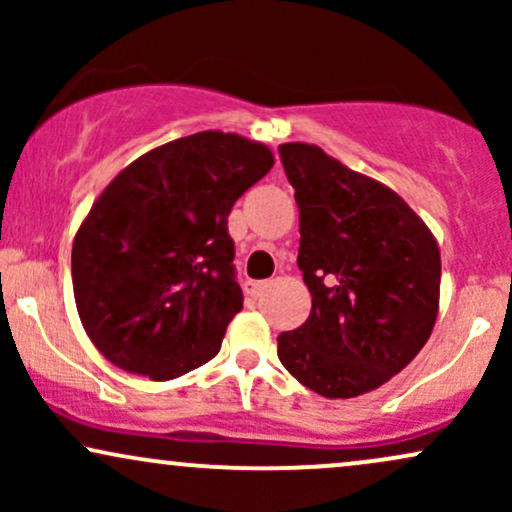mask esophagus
Masks as SVG:
<instances>
[{
  "label": "esophagus",
  "mask_w": 512,
  "mask_h": 512,
  "mask_svg": "<svg viewBox=\"0 0 512 512\" xmlns=\"http://www.w3.org/2000/svg\"><path fill=\"white\" fill-rule=\"evenodd\" d=\"M264 289H267V281H252V279H248L243 284V291L248 293L250 298H260Z\"/></svg>",
  "instance_id": "obj_1"
}]
</instances>
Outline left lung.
I'll use <instances>...</instances> for the list:
<instances>
[{"mask_svg":"<svg viewBox=\"0 0 512 512\" xmlns=\"http://www.w3.org/2000/svg\"><path fill=\"white\" fill-rule=\"evenodd\" d=\"M301 211L298 267L308 320L279 334V361L322 397L378 390L424 349L438 317L440 248L424 219L383 182L320 146H279Z\"/></svg>","mask_w":512,"mask_h":512,"instance_id":"obj_1","label":"left lung"}]
</instances>
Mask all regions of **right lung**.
I'll use <instances>...</instances> for the list:
<instances>
[{"label":"right lung","mask_w":512,"mask_h":512,"mask_svg":"<svg viewBox=\"0 0 512 512\" xmlns=\"http://www.w3.org/2000/svg\"><path fill=\"white\" fill-rule=\"evenodd\" d=\"M272 166L262 142L207 129L146 151L105 187L76 231L72 281L110 363L173 380L219 354L243 308L228 214Z\"/></svg>","instance_id":"obj_1"}]
</instances>
